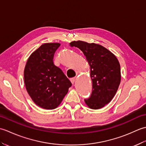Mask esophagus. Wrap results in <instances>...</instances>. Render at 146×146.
Returning a JSON list of instances; mask_svg holds the SVG:
<instances>
[{
	"instance_id": "esophagus-1",
	"label": "esophagus",
	"mask_w": 146,
	"mask_h": 146,
	"mask_svg": "<svg viewBox=\"0 0 146 146\" xmlns=\"http://www.w3.org/2000/svg\"><path fill=\"white\" fill-rule=\"evenodd\" d=\"M70 81H71V83H72V84L73 85L74 83H75V81H76V78H71V79H70Z\"/></svg>"
}]
</instances>
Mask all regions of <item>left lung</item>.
Masks as SVG:
<instances>
[{
	"label": "left lung",
	"mask_w": 146,
	"mask_h": 146,
	"mask_svg": "<svg viewBox=\"0 0 146 146\" xmlns=\"http://www.w3.org/2000/svg\"><path fill=\"white\" fill-rule=\"evenodd\" d=\"M70 46L83 52L90 68L92 92L85 100L86 105L91 109L103 108L112 100L119 86L121 73L119 61L110 51L94 42L74 41Z\"/></svg>",
	"instance_id": "8db88e82"
}]
</instances>
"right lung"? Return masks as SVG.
Here are the masks:
<instances>
[{
    "label": "right lung",
    "instance_id": "add662e5",
    "mask_svg": "<svg viewBox=\"0 0 146 146\" xmlns=\"http://www.w3.org/2000/svg\"><path fill=\"white\" fill-rule=\"evenodd\" d=\"M60 45L58 42L42 44L30 55L24 68L27 93L38 106L46 110L57 108L71 86L69 79L52 61Z\"/></svg>",
    "mask_w": 146,
    "mask_h": 146
}]
</instances>
